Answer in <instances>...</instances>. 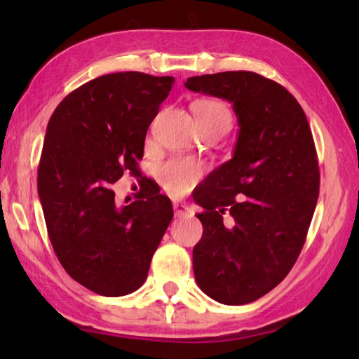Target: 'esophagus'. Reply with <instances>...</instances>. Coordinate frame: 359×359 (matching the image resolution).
<instances>
[{
	"label": "esophagus",
	"instance_id": "esophagus-1",
	"mask_svg": "<svg viewBox=\"0 0 359 359\" xmlns=\"http://www.w3.org/2000/svg\"><path fill=\"white\" fill-rule=\"evenodd\" d=\"M174 214L175 217H187V215H191V209L185 204L174 203Z\"/></svg>",
	"mask_w": 359,
	"mask_h": 359
}]
</instances>
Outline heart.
<instances>
[{"instance_id": "b5f03b06", "label": "heart", "mask_w": 359, "mask_h": 359, "mask_svg": "<svg viewBox=\"0 0 359 359\" xmlns=\"http://www.w3.org/2000/svg\"><path fill=\"white\" fill-rule=\"evenodd\" d=\"M193 112L199 131L220 130L224 133L231 125V112L222 101H196L193 104ZM203 174L204 168L199 161L191 160V158H175L160 168L158 180L166 193L172 196H182L203 177Z\"/></svg>"}]
</instances>
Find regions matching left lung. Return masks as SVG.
Returning a JSON list of instances; mask_svg holds the SVG:
<instances>
[{
    "mask_svg": "<svg viewBox=\"0 0 359 359\" xmlns=\"http://www.w3.org/2000/svg\"><path fill=\"white\" fill-rule=\"evenodd\" d=\"M185 87L231 102L239 125L233 158L194 199L205 209L194 278L217 302H253L287 277L306 242L320 191L312 131L294 96L257 72L194 76Z\"/></svg>",
    "mask_w": 359,
    "mask_h": 359,
    "instance_id": "1",
    "label": "left lung"
}]
</instances>
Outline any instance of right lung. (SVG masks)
Segmentation results:
<instances>
[{
	"label": "right lung",
	"instance_id": "right-lung-1",
	"mask_svg": "<svg viewBox=\"0 0 359 359\" xmlns=\"http://www.w3.org/2000/svg\"><path fill=\"white\" fill-rule=\"evenodd\" d=\"M172 83L136 71L96 77L48 120L38 169L47 233L65 271L98 294L142 287L172 220L171 201L154 185L121 208L111 187L126 169L139 174L145 135Z\"/></svg>",
	"mask_w": 359,
	"mask_h": 359
}]
</instances>
